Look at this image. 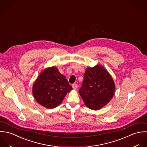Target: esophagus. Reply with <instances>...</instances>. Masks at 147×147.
<instances>
[{"label":"esophagus","mask_w":147,"mask_h":147,"mask_svg":"<svg viewBox=\"0 0 147 147\" xmlns=\"http://www.w3.org/2000/svg\"><path fill=\"white\" fill-rule=\"evenodd\" d=\"M72 87H73V89H74V90H76V89L77 88L78 86H77V84H73V85H72Z\"/></svg>","instance_id":"34e87169"}]
</instances>
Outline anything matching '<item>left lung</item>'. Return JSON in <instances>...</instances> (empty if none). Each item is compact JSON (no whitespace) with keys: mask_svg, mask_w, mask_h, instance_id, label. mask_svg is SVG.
Listing matches in <instances>:
<instances>
[{"mask_svg":"<svg viewBox=\"0 0 147 147\" xmlns=\"http://www.w3.org/2000/svg\"><path fill=\"white\" fill-rule=\"evenodd\" d=\"M115 88V83L108 71L99 64L86 69L79 93L88 108L98 110L111 100Z\"/></svg>","mask_w":147,"mask_h":147,"instance_id":"left-lung-1","label":"left lung"}]
</instances>
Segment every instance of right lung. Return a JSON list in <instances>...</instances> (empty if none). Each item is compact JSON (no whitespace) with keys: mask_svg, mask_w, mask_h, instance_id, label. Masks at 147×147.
<instances>
[{"mask_svg":"<svg viewBox=\"0 0 147 147\" xmlns=\"http://www.w3.org/2000/svg\"><path fill=\"white\" fill-rule=\"evenodd\" d=\"M73 89L56 67L45 69L33 84L32 93L36 100L47 109L60 105L67 92Z\"/></svg>","mask_w":147,"mask_h":147,"instance_id":"obj_1","label":"right lung"}]
</instances>
